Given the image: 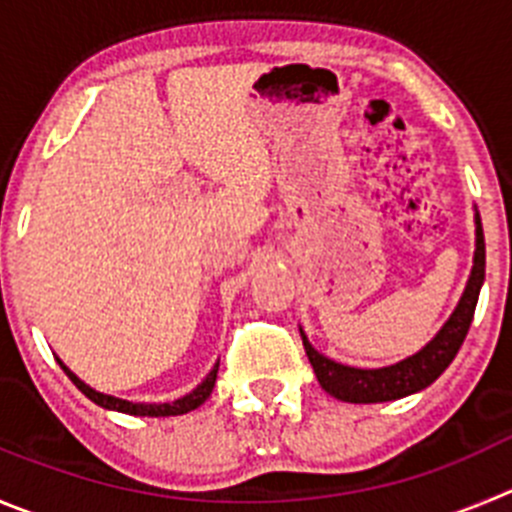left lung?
Returning <instances> with one entry per match:
<instances>
[{"instance_id":"8db88e82","label":"left lung","mask_w":512,"mask_h":512,"mask_svg":"<svg viewBox=\"0 0 512 512\" xmlns=\"http://www.w3.org/2000/svg\"><path fill=\"white\" fill-rule=\"evenodd\" d=\"M475 224V265H472L470 280H467L460 305L450 315V321L444 323L442 331L419 353L404 358L394 366H384V369H351V366L336 364V361L315 351L308 338H305V333L300 331L310 366H313L315 376H318V381H321L328 394L341 401H351V404H376V401L401 399V396L414 394V391L437 381L439 374L452 364V358L457 356L467 331H470L482 280H485V237H482L480 214H475Z\"/></svg>"}]
</instances>
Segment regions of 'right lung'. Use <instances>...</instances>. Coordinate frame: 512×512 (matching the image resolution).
Wrapping results in <instances>:
<instances>
[{
    "instance_id": "add662e5",
    "label": "right lung",
    "mask_w": 512,
    "mask_h": 512,
    "mask_svg": "<svg viewBox=\"0 0 512 512\" xmlns=\"http://www.w3.org/2000/svg\"><path fill=\"white\" fill-rule=\"evenodd\" d=\"M62 369H65V366H62ZM217 369H219V364L209 371V376L197 386V389L191 391V394L181 396V399L171 401V404H133V401L116 399V396L100 394V391L90 389V386H85L83 381L73 374V371L65 369V374L73 379V384L78 386V389L83 391L90 401H95V404H100V407H105V409H116V412L136 414V417H176V414H186V412H191V409L202 407L204 401L209 399V394H212V389H214V381H217Z\"/></svg>"
}]
</instances>
